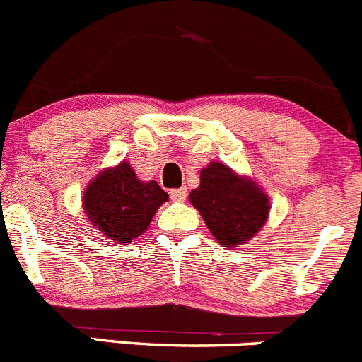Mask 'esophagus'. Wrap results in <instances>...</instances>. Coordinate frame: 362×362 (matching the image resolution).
<instances>
[{
	"mask_svg": "<svg viewBox=\"0 0 362 362\" xmlns=\"http://www.w3.org/2000/svg\"><path fill=\"white\" fill-rule=\"evenodd\" d=\"M170 199L176 200V202H181V200L186 199V188H176L170 189Z\"/></svg>",
	"mask_w": 362,
	"mask_h": 362,
	"instance_id": "obj_1",
	"label": "esophagus"
}]
</instances>
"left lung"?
<instances>
[{
  "label": "left lung",
  "instance_id": "1",
  "mask_svg": "<svg viewBox=\"0 0 362 362\" xmlns=\"http://www.w3.org/2000/svg\"><path fill=\"white\" fill-rule=\"evenodd\" d=\"M189 202L225 248L250 241L269 214V199L259 186L223 163H211L200 170V186L189 193Z\"/></svg>",
  "mask_w": 362,
  "mask_h": 362
}]
</instances>
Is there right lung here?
I'll use <instances>...</instances> for the list:
<instances>
[{
  "instance_id": "1",
  "label": "right lung",
  "mask_w": 362,
  "mask_h": 362,
  "mask_svg": "<svg viewBox=\"0 0 362 362\" xmlns=\"http://www.w3.org/2000/svg\"><path fill=\"white\" fill-rule=\"evenodd\" d=\"M169 195L158 182H142L127 162L100 174L84 192V211L102 234L117 243H132L151 223Z\"/></svg>"
}]
</instances>
